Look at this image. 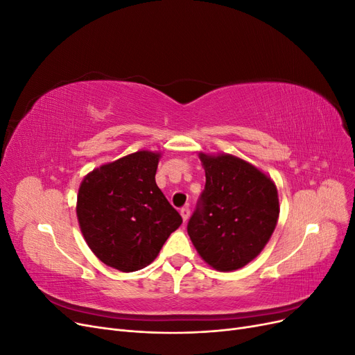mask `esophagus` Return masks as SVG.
I'll return each mask as SVG.
<instances>
[{"label": "esophagus", "instance_id": "34e87169", "mask_svg": "<svg viewBox=\"0 0 355 355\" xmlns=\"http://www.w3.org/2000/svg\"><path fill=\"white\" fill-rule=\"evenodd\" d=\"M189 214H191L189 207H182V209H180V216H182V219H184V222H187V220H188Z\"/></svg>", "mask_w": 355, "mask_h": 355}]
</instances>
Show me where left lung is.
Listing matches in <instances>:
<instances>
[{
	"instance_id": "8db88e82",
	"label": "left lung",
	"mask_w": 355,
	"mask_h": 355,
	"mask_svg": "<svg viewBox=\"0 0 355 355\" xmlns=\"http://www.w3.org/2000/svg\"><path fill=\"white\" fill-rule=\"evenodd\" d=\"M206 171L188 234L213 270H240L259 254L277 227L280 201L274 180L232 154H198Z\"/></svg>"
}]
</instances>
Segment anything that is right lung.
<instances>
[{
    "mask_svg": "<svg viewBox=\"0 0 355 355\" xmlns=\"http://www.w3.org/2000/svg\"><path fill=\"white\" fill-rule=\"evenodd\" d=\"M161 153L137 151L84 176L77 218L90 250L105 265L139 271L158 256L182 218L155 184Z\"/></svg>",
    "mask_w": 355,
    "mask_h": 355,
    "instance_id": "1",
    "label": "right lung"
}]
</instances>
